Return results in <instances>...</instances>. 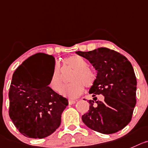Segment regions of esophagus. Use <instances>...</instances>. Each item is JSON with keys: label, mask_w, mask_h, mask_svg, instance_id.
Listing matches in <instances>:
<instances>
[{"label": "esophagus", "mask_w": 148, "mask_h": 148, "mask_svg": "<svg viewBox=\"0 0 148 148\" xmlns=\"http://www.w3.org/2000/svg\"><path fill=\"white\" fill-rule=\"evenodd\" d=\"M68 102H69V105H73V104H75V102H76V101L72 100V99H69Z\"/></svg>", "instance_id": "esophagus-1"}]
</instances>
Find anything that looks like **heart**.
<instances>
[{"label":"heart","mask_w":148,"mask_h":148,"mask_svg":"<svg viewBox=\"0 0 148 148\" xmlns=\"http://www.w3.org/2000/svg\"><path fill=\"white\" fill-rule=\"evenodd\" d=\"M64 63L67 67L74 70L70 78V84L64 86L61 90L60 94L64 97L69 99H75L79 97L86 87H91L95 81L94 73L88 67V62L78 55H73L67 57L64 60ZM62 86L60 67L56 63L53 68L49 86L54 91H60Z\"/></svg>","instance_id":"obj_1"}]
</instances>
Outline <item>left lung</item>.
Masks as SVG:
<instances>
[{
	"label": "left lung",
	"instance_id": "8db88e82",
	"mask_svg": "<svg viewBox=\"0 0 148 148\" xmlns=\"http://www.w3.org/2000/svg\"><path fill=\"white\" fill-rule=\"evenodd\" d=\"M88 60L97 71L96 79L90 88L92 97L102 94L103 101L88 100L89 110L82 115L88 128L105 134L121 130L132 120L136 105V79L133 67L128 59L108 48L90 51H76Z\"/></svg>",
	"mask_w": 148,
	"mask_h": 148
}]
</instances>
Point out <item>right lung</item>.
Masks as SVG:
<instances>
[{
	"mask_svg": "<svg viewBox=\"0 0 148 148\" xmlns=\"http://www.w3.org/2000/svg\"><path fill=\"white\" fill-rule=\"evenodd\" d=\"M16 69L10 86L9 116L18 130L29 138L42 139L54 133L68 105L66 98L49 86L51 77L42 73L43 64L54 68V57L38 53Z\"/></svg>",
	"mask_w": 148,
	"mask_h": 148,
	"instance_id": "obj_1",
	"label": "right lung"
}]
</instances>
